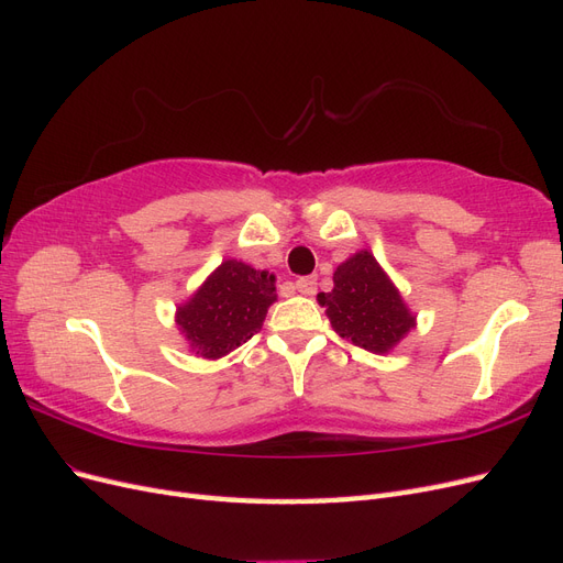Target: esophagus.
<instances>
[{
	"label": "esophagus",
	"mask_w": 563,
	"mask_h": 563,
	"mask_svg": "<svg viewBox=\"0 0 563 563\" xmlns=\"http://www.w3.org/2000/svg\"><path fill=\"white\" fill-rule=\"evenodd\" d=\"M296 288L302 296H314L317 294V277H300L296 282Z\"/></svg>",
	"instance_id": "esophagus-1"
}]
</instances>
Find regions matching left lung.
Here are the masks:
<instances>
[{
  "label": "left lung",
  "instance_id": "obj_1",
  "mask_svg": "<svg viewBox=\"0 0 563 563\" xmlns=\"http://www.w3.org/2000/svg\"><path fill=\"white\" fill-rule=\"evenodd\" d=\"M317 300L340 338L373 354L389 352L416 329V314L368 251L340 263L333 272V291L319 294Z\"/></svg>",
  "mask_w": 563,
  "mask_h": 563
}]
</instances>
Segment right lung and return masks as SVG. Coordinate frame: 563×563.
<instances>
[{
  "mask_svg": "<svg viewBox=\"0 0 563 563\" xmlns=\"http://www.w3.org/2000/svg\"><path fill=\"white\" fill-rule=\"evenodd\" d=\"M275 300V275L242 261H223L180 305L176 323L195 354L220 360L261 331Z\"/></svg>",
  "mask_w": 563,
  "mask_h": 563,
  "instance_id": "1",
  "label": "right lung"
}]
</instances>
